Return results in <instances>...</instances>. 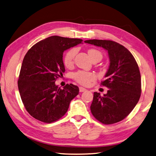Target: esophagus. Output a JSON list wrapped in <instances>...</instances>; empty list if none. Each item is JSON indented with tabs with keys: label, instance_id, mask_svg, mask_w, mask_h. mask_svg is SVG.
<instances>
[{
	"label": "esophagus",
	"instance_id": "1",
	"mask_svg": "<svg viewBox=\"0 0 156 156\" xmlns=\"http://www.w3.org/2000/svg\"><path fill=\"white\" fill-rule=\"evenodd\" d=\"M87 90V89L83 88V87H79V91H80V92H84Z\"/></svg>",
	"mask_w": 156,
	"mask_h": 156
}]
</instances>
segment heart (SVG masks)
<instances>
[{
	"label": "heart",
	"instance_id": "1",
	"mask_svg": "<svg viewBox=\"0 0 156 156\" xmlns=\"http://www.w3.org/2000/svg\"><path fill=\"white\" fill-rule=\"evenodd\" d=\"M76 53H77V50H76V48H72L66 53L64 58V64L66 67L70 68L74 64ZM88 54L91 60L92 59L97 58L101 59L102 58L101 52L95 49H88ZM73 77L78 83L84 86H88L92 82L94 81L97 78V76L94 73L82 70L76 72Z\"/></svg>",
	"mask_w": 156,
	"mask_h": 156
}]
</instances>
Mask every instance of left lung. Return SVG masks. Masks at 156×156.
<instances>
[{"mask_svg": "<svg viewBox=\"0 0 156 156\" xmlns=\"http://www.w3.org/2000/svg\"><path fill=\"white\" fill-rule=\"evenodd\" d=\"M84 42L103 48L108 51L110 59L106 78L101 83L108 90L102 97L94 92L92 114L105 125L123 120L133 111L141 96V74L137 63L127 48L115 41L90 39Z\"/></svg>", "mask_w": 156, "mask_h": 156, "instance_id": "obj_1", "label": "left lung"}]
</instances>
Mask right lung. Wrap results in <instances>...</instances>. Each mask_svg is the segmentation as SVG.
<instances>
[{
  "instance_id": "add662e5",
  "label": "right lung",
  "mask_w": 156,
  "mask_h": 156,
  "mask_svg": "<svg viewBox=\"0 0 156 156\" xmlns=\"http://www.w3.org/2000/svg\"><path fill=\"white\" fill-rule=\"evenodd\" d=\"M82 39L51 36L29 49L23 60L18 88L26 110L33 117L46 123L59 120L79 93L77 86L67 84L63 89L55 82L63 76V53L81 44Z\"/></svg>"
}]
</instances>
